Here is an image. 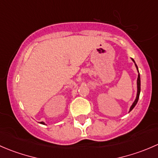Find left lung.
Listing matches in <instances>:
<instances>
[{
    "instance_id": "1",
    "label": "left lung",
    "mask_w": 158,
    "mask_h": 158,
    "mask_svg": "<svg viewBox=\"0 0 158 158\" xmlns=\"http://www.w3.org/2000/svg\"><path fill=\"white\" fill-rule=\"evenodd\" d=\"M131 60H133V62H134V63H135V60H134L133 59H131ZM135 66H136L137 69H138V66H137V65H136V64H135ZM137 87H138V92H137V96H136V98H135V102H133V104H132V106H131V108H130V110H129V111H131L132 109H134V108H135V106H136L137 102H138V98H139L140 92H141V79H140V74H139V72H138V80H137Z\"/></svg>"
}]
</instances>
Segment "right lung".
<instances>
[{
	"instance_id": "add662e5",
	"label": "right lung",
	"mask_w": 158,
	"mask_h": 158,
	"mask_svg": "<svg viewBox=\"0 0 158 158\" xmlns=\"http://www.w3.org/2000/svg\"><path fill=\"white\" fill-rule=\"evenodd\" d=\"M40 124H43V125H45V123H44V122H40Z\"/></svg>"
}]
</instances>
